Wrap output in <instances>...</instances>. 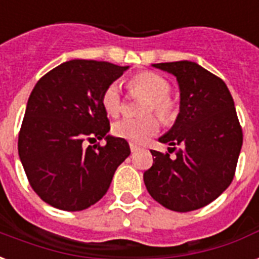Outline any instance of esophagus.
Masks as SVG:
<instances>
[{
	"mask_svg": "<svg viewBox=\"0 0 259 259\" xmlns=\"http://www.w3.org/2000/svg\"><path fill=\"white\" fill-rule=\"evenodd\" d=\"M130 148H131V151L134 152V151H138V150H139V146H138V144H135V143H130Z\"/></svg>",
	"mask_w": 259,
	"mask_h": 259,
	"instance_id": "34e87169",
	"label": "esophagus"
}]
</instances>
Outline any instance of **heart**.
<instances>
[{
    "label": "heart",
    "instance_id": "1",
    "mask_svg": "<svg viewBox=\"0 0 259 259\" xmlns=\"http://www.w3.org/2000/svg\"><path fill=\"white\" fill-rule=\"evenodd\" d=\"M128 88L134 96L147 98L142 109L143 113L154 111L165 123L171 121L177 115V105L169 97L171 86L169 81L159 74L152 71L136 74L128 82ZM101 104L108 115L115 116L121 111L123 104L117 83L113 82L105 88L101 96ZM158 130L159 121L155 116H144L140 119L124 117L117 120L112 127L113 135L138 144L144 143L150 136L155 135Z\"/></svg>",
    "mask_w": 259,
    "mask_h": 259
}]
</instances>
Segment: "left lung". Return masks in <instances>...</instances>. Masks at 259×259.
<instances>
[{
  "instance_id": "8db88e82",
  "label": "left lung",
  "mask_w": 259,
  "mask_h": 259,
  "mask_svg": "<svg viewBox=\"0 0 259 259\" xmlns=\"http://www.w3.org/2000/svg\"><path fill=\"white\" fill-rule=\"evenodd\" d=\"M180 86V113L159 138L173 146L170 158L151 150L154 162L143 174L151 197L167 209L189 212L208 205L231 184L243 143L234 100L223 79L189 61L155 63ZM176 145L182 148L175 150Z\"/></svg>"
}]
</instances>
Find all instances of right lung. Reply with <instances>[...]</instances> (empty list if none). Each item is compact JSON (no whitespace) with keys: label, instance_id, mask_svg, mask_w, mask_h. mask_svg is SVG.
Masks as SVG:
<instances>
[{"label":"right lung","instance_id":"obj_1","mask_svg":"<svg viewBox=\"0 0 259 259\" xmlns=\"http://www.w3.org/2000/svg\"><path fill=\"white\" fill-rule=\"evenodd\" d=\"M128 66L73 59L40 78L28 98L19 134L27 178L44 202L82 211L107 193L116 169L131 154L111 130L101 96ZM105 137V146L85 140Z\"/></svg>","mask_w":259,"mask_h":259}]
</instances>
